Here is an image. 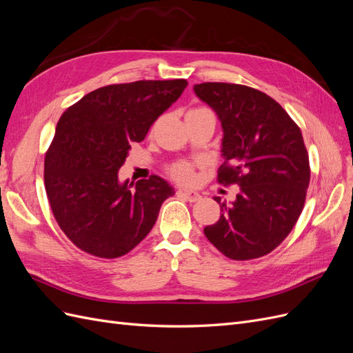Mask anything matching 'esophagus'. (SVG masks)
I'll return each instance as SVG.
<instances>
[{"mask_svg": "<svg viewBox=\"0 0 353 353\" xmlns=\"http://www.w3.org/2000/svg\"><path fill=\"white\" fill-rule=\"evenodd\" d=\"M176 196L178 197H183V199H185V200H188V201H197V200H200V194L197 193V191H193V190H184V188H179L178 191H176Z\"/></svg>", "mask_w": 353, "mask_h": 353, "instance_id": "1", "label": "esophagus"}]
</instances>
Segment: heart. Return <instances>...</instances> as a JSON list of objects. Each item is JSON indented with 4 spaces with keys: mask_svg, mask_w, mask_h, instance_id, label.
Wrapping results in <instances>:
<instances>
[{
    "mask_svg": "<svg viewBox=\"0 0 353 353\" xmlns=\"http://www.w3.org/2000/svg\"><path fill=\"white\" fill-rule=\"evenodd\" d=\"M169 174L178 183H190L193 179V166L187 162H178L169 168Z\"/></svg>",
    "mask_w": 353,
    "mask_h": 353,
    "instance_id": "obj_1",
    "label": "heart"
}]
</instances>
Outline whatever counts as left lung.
<instances>
[{
	"mask_svg": "<svg viewBox=\"0 0 353 353\" xmlns=\"http://www.w3.org/2000/svg\"><path fill=\"white\" fill-rule=\"evenodd\" d=\"M194 92L222 125L218 183L240 187L231 205L215 197L221 216L205 236L230 259L261 258L290 234L305 205L311 169L301 128L270 95L245 85L205 82Z\"/></svg>",
	"mask_w": 353,
	"mask_h": 353,
	"instance_id": "8db88e82",
	"label": "left lung"
}]
</instances>
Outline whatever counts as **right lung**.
Wrapping results in <instances>:
<instances>
[{
  "label": "right lung",
  "instance_id": "1",
  "mask_svg": "<svg viewBox=\"0 0 353 353\" xmlns=\"http://www.w3.org/2000/svg\"><path fill=\"white\" fill-rule=\"evenodd\" d=\"M187 85L185 79L108 85L61 114L46 154V191L59 227L81 250L119 258L152 231L174 188L157 175L135 187L117 175L131 144L144 140Z\"/></svg>",
  "mask_w": 353,
  "mask_h": 353
}]
</instances>
